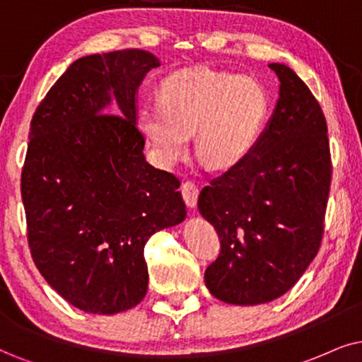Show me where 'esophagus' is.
Returning a JSON list of instances; mask_svg holds the SVG:
<instances>
[{"label":"esophagus","instance_id":"1","mask_svg":"<svg viewBox=\"0 0 362 362\" xmlns=\"http://www.w3.org/2000/svg\"><path fill=\"white\" fill-rule=\"evenodd\" d=\"M180 190H182V195H184L187 207L194 209L197 204V199H199V187H197L194 182H185V184H182Z\"/></svg>","mask_w":362,"mask_h":362}]
</instances>
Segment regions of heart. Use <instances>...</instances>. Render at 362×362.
<instances>
[{
	"label": "heart",
	"mask_w": 362,
	"mask_h": 362,
	"mask_svg": "<svg viewBox=\"0 0 362 362\" xmlns=\"http://www.w3.org/2000/svg\"><path fill=\"white\" fill-rule=\"evenodd\" d=\"M267 113V93L257 80L199 68L163 80L158 102L140 107L139 127L160 165L184 158L194 134L199 158L227 170L257 144Z\"/></svg>",
	"instance_id": "1"
}]
</instances>
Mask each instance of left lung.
<instances>
[{
    "label": "left lung",
    "mask_w": 362,
    "mask_h": 362,
    "mask_svg": "<svg viewBox=\"0 0 362 362\" xmlns=\"http://www.w3.org/2000/svg\"><path fill=\"white\" fill-rule=\"evenodd\" d=\"M269 68L281 83L272 117L249 155L204 187L197 202L221 239L205 286L235 305L271 303L299 281L321 245L331 187L317 100L289 66Z\"/></svg>",
    "instance_id": "8db88e82"
}]
</instances>
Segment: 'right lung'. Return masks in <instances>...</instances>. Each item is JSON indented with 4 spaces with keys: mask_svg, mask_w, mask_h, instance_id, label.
<instances>
[{
    "mask_svg": "<svg viewBox=\"0 0 362 362\" xmlns=\"http://www.w3.org/2000/svg\"><path fill=\"white\" fill-rule=\"evenodd\" d=\"M157 66L145 49L76 59L31 120L21 172L31 257L63 299L90 314L140 304L145 244L187 217L180 182L147 162L136 127L139 86Z\"/></svg>",
    "mask_w": 362,
    "mask_h": 362,
    "instance_id": "add662e5",
    "label": "right lung"
}]
</instances>
